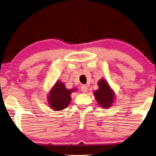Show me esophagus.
Returning <instances> with one entry per match:
<instances>
[{
  "label": "esophagus",
  "mask_w": 156,
  "mask_h": 156,
  "mask_svg": "<svg viewBox=\"0 0 156 156\" xmlns=\"http://www.w3.org/2000/svg\"><path fill=\"white\" fill-rule=\"evenodd\" d=\"M81 90L82 92L83 93H87V91H88V88L86 86V85H83V86H82L81 87Z\"/></svg>",
  "instance_id": "obj_1"
}]
</instances>
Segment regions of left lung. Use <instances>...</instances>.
<instances>
[{
  "mask_svg": "<svg viewBox=\"0 0 156 156\" xmlns=\"http://www.w3.org/2000/svg\"><path fill=\"white\" fill-rule=\"evenodd\" d=\"M98 89L93 92L94 96L100 107L103 108L111 107L115 101V93L105 78L98 81Z\"/></svg>",
  "mask_w": 156,
  "mask_h": 156,
  "instance_id": "left-lung-1",
  "label": "left lung"
}]
</instances>
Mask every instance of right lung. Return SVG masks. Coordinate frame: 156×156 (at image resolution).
<instances>
[{"label":"right lung","instance_id":"obj_1","mask_svg":"<svg viewBox=\"0 0 156 156\" xmlns=\"http://www.w3.org/2000/svg\"><path fill=\"white\" fill-rule=\"evenodd\" d=\"M76 87L67 89L63 82L60 81L55 83L49 90L47 101L48 107L56 111H62L66 108L71 101V93L77 91Z\"/></svg>","mask_w":156,"mask_h":156}]
</instances>
